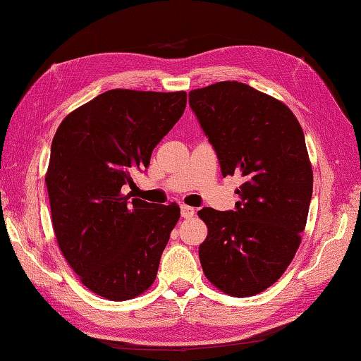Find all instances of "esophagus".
Returning <instances> with one entry per match:
<instances>
[{"mask_svg":"<svg viewBox=\"0 0 361 361\" xmlns=\"http://www.w3.org/2000/svg\"><path fill=\"white\" fill-rule=\"evenodd\" d=\"M180 215H182V218H185V219H188V218H191V216H195V209L190 207V205L183 204L182 207H180Z\"/></svg>","mask_w":361,"mask_h":361,"instance_id":"esophagus-1","label":"esophagus"}]
</instances>
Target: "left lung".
Returning <instances> with one entry per match:
<instances>
[{
  "instance_id": "1",
  "label": "left lung",
  "mask_w": 361,
  "mask_h": 361,
  "mask_svg": "<svg viewBox=\"0 0 361 361\" xmlns=\"http://www.w3.org/2000/svg\"><path fill=\"white\" fill-rule=\"evenodd\" d=\"M188 97L224 178L245 179L237 209L197 212L209 229L201 267L219 291L254 296L281 279L302 241L313 191L304 132L282 101L237 80Z\"/></svg>"
}]
</instances>
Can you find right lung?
<instances>
[{"mask_svg": "<svg viewBox=\"0 0 361 361\" xmlns=\"http://www.w3.org/2000/svg\"><path fill=\"white\" fill-rule=\"evenodd\" d=\"M185 106V92L115 88L56 130L45 176L54 235L79 281L101 298L134 299L156 281L180 209L129 200L121 188L148 168Z\"/></svg>", "mask_w": 361, "mask_h": 361, "instance_id": "right-lung-1", "label": "right lung"}]
</instances>
